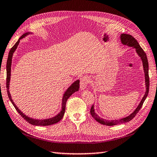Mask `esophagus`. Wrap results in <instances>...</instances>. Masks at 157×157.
Masks as SVG:
<instances>
[{
  "mask_svg": "<svg viewBox=\"0 0 157 157\" xmlns=\"http://www.w3.org/2000/svg\"><path fill=\"white\" fill-rule=\"evenodd\" d=\"M89 78L88 76H84L80 79V88L81 90H84L87 87L88 84Z\"/></svg>",
  "mask_w": 157,
  "mask_h": 157,
  "instance_id": "obj_1",
  "label": "esophagus"
}]
</instances>
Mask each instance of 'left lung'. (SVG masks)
<instances>
[{
    "label": "left lung",
    "mask_w": 157,
    "mask_h": 157,
    "mask_svg": "<svg viewBox=\"0 0 157 157\" xmlns=\"http://www.w3.org/2000/svg\"><path fill=\"white\" fill-rule=\"evenodd\" d=\"M121 42L122 44L127 45L128 46H129V47H133V48L136 49L137 54L139 55L140 57L141 58V59H142L144 73H145V82H146V90L145 94H144V96L142 98V101H141V102L140 103L139 105L137 106L136 110H135V111L129 116H127V117L119 119V120L107 121V120H105L103 118H100L99 116H98L94 112V105H92L91 109H90V113H91L92 116L93 117V118H94V120H96V121L98 122H99L100 124L107 125V126H113V125L124 123V122H129L130 121H131V120L136 116L138 112L140 111L141 107H142L144 101L146 100L147 96H148V92H149L150 80H149V75H148V58H147L146 53L143 50V49L140 47V45L139 44H138L137 40L135 39L133 36H131L130 35H127V34H122V35H121Z\"/></svg>",
    "instance_id": "8db88e82"
}]
</instances>
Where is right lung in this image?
<instances>
[{
	"mask_svg": "<svg viewBox=\"0 0 157 157\" xmlns=\"http://www.w3.org/2000/svg\"><path fill=\"white\" fill-rule=\"evenodd\" d=\"M29 34H30V33H24V35H21V37L18 39V41L15 43V44L11 48L10 51H9V56L7 58V82H6V86H7V94H8V97L9 100L11 101V102L13 104L15 109L17 110V112L20 113L21 116H22V118L26 120V121L29 122V123L33 125H35V126H49V125H52L54 124H56L57 122H59L61 119L63 118V116L64 114V112H65V107H66V103L67 99L70 97L71 95L73 93H74L75 92L78 91L79 88V80L78 79L76 80L75 82H73V84L70 86L68 88V89L65 91V93L63 94V100H62V109L60 112V113H58V114L54 116V117H52L48 119H44V120H36L32 118H29L27 116L21 112L20 110L18 109V107L15 105V103H13V100L11 99L10 93H9V82H10V78H11V62H12V57H13V54L14 53V52L15 50L17 49V47L18 44H19L20 41L21 39L24 38V36H26V35H29Z\"/></svg>",
	"mask_w": 157,
	"mask_h": 157,
	"instance_id": "obj_1",
	"label": "right lung"
}]
</instances>
